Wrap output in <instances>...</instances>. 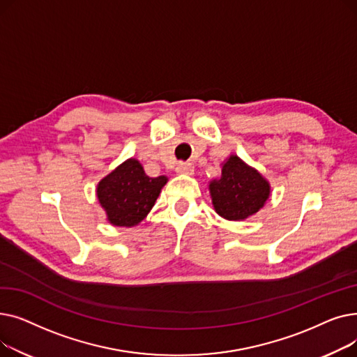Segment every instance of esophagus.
<instances>
[{
	"label": "esophagus",
	"mask_w": 357,
	"mask_h": 357,
	"mask_svg": "<svg viewBox=\"0 0 357 357\" xmlns=\"http://www.w3.org/2000/svg\"><path fill=\"white\" fill-rule=\"evenodd\" d=\"M176 172L178 174H185V175H192L194 174V166L188 162H179L176 166Z\"/></svg>",
	"instance_id": "obj_1"
}]
</instances>
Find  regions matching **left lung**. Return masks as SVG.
<instances>
[{
    "label": "left lung",
    "mask_w": 357,
    "mask_h": 357,
    "mask_svg": "<svg viewBox=\"0 0 357 357\" xmlns=\"http://www.w3.org/2000/svg\"><path fill=\"white\" fill-rule=\"evenodd\" d=\"M210 192L221 217L245 220L264 207L271 188L256 169L233 155L222 165L221 178L210 183Z\"/></svg>",
    "instance_id": "8db88e82"
}]
</instances>
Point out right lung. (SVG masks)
<instances>
[{
    "label": "right lung",
    "mask_w": 357,
    "mask_h": 357,
    "mask_svg": "<svg viewBox=\"0 0 357 357\" xmlns=\"http://www.w3.org/2000/svg\"><path fill=\"white\" fill-rule=\"evenodd\" d=\"M166 181L147 176L139 160H126L98 183V201L108 221L120 227L136 226L152 210Z\"/></svg>",
    "instance_id": "obj_1"
}]
</instances>
